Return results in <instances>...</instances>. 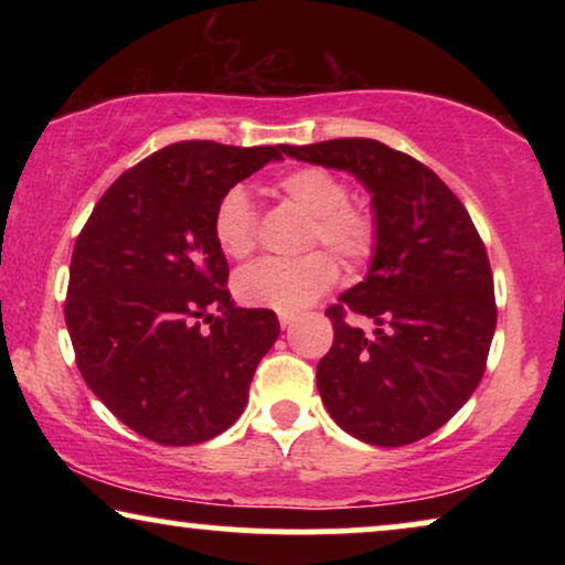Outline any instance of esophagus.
<instances>
[{"label":"esophagus","mask_w":565,"mask_h":565,"mask_svg":"<svg viewBox=\"0 0 565 565\" xmlns=\"http://www.w3.org/2000/svg\"><path fill=\"white\" fill-rule=\"evenodd\" d=\"M292 323H296V316H292V313H280V327L282 329H290Z\"/></svg>","instance_id":"1"}]
</instances>
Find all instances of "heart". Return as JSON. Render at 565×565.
Instances as JSON below:
<instances>
[{
  "label": "heart",
  "instance_id": "1",
  "mask_svg": "<svg viewBox=\"0 0 565 565\" xmlns=\"http://www.w3.org/2000/svg\"><path fill=\"white\" fill-rule=\"evenodd\" d=\"M275 190L311 215L303 246H327L344 267L358 269L373 259L381 244V218L375 207L350 198L342 177L323 167H298L275 180ZM259 215L249 192L228 188L213 211V238L231 259H246L257 246ZM337 280V265L327 252L298 259H259L236 275V296L246 306L296 313L311 306Z\"/></svg>",
  "mask_w": 565,
  "mask_h": 565
}]
</instances>
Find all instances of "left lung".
Segmentation results:
<instances>
[{
	"label": "left lung",
	"mask_w": 565,
	"mask_h": 565,
	"mask_svg": "<svg viewBox=\"0 0 565 565\" xmlns=\"http://www.w3.org/2000/svg\"><path fill=\"white\" fill-rule=\"evenodd\" d=\"M282 153L352 172L381 218L367 277L327 308L334 344L316 367L323 406L362 443L424 439L473 396L489 360L497 298L481 236L427 164L373 138Z\"/></svg>",
	"instance_id": "left-lung-1"
}]
</instances>
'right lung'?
Returning <instances> with one entry per match:
<instances>
[{"instance_id": "right-lung-1", "label": "right lung", "mask_w": 565, "mask_h": 565, "mask_svg": "<svg viewBox=\"0 0 565 565\" xmlns=\"http://www.w3.org/2000/svg\"><path fill=\"white\" fill-rule=\"evenodd\" d=\"M282 146L182 141L115 180L76 236L66 329L92 393L138 435L198 445L242 416L280 334L269 308H236L213 211Z\"/></svg>"}]
</instances>
